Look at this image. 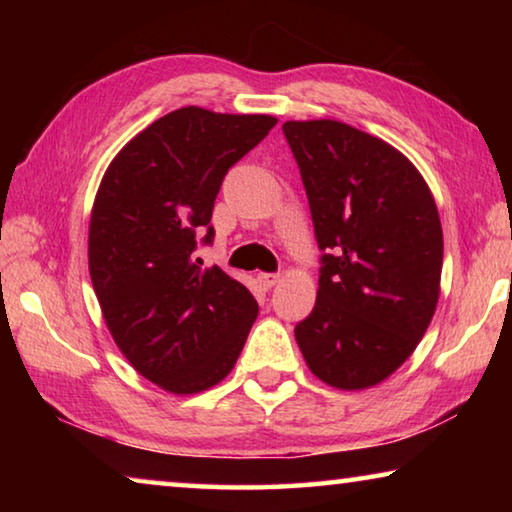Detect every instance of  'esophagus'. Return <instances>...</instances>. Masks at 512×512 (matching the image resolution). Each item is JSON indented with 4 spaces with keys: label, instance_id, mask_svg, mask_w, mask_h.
Wrapping results in <instances>:
<instances>
[{
    "label": "esophagus",
    "instance_id": "esophagus-1",
    "mask_svg": "<svg viewBox=\"0 0 512 512\" xmlns=\"http://www.w3.org/2000/svg\"><path fill=\"white\" fill-rule=\"evenodd\" d=\"M257 282L262 284L264 289H271V287H275L277 282H280V275H277V273H259Z\"/></svg>",
    "mask_w": 512,
    "mask_h": 512
}]
</instances>
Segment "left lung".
I'll use <instances>...</instances> for the list:
<instances>
[{
	"mask_svg": "<svg viewBox=\"0 0 512 512\" xmlns=\"http://www.w3.org/2000/svg\"><path fill=\"white\" fill-rule=\"evenodd\" d=\"M320 248L318 296L296 325L309 370L343 391L411 357L438 305L443 228L420 171L334 119L287 121Z\"/></svg>",
	"mask_w": 512,
	"mask_h": 512,
	"instance_id": "8db88e82",
	"label": "left lung"
}]
</instances>
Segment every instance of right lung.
I'll return each mask as SVG.
<instances>
[{
    "label": "right lung",
    "instance_id": "add662e5",
    "mask_svg": "<svg viewBox=\"0 0 512 512\" xmlns=\"http://www.w3.org/2000/svg\"><path fill=\"white\" fill-rule=\"evenodd\" d=\"M277 124L271 115L173 110L110 162L90 219V277L131 366L176 395L201 393L235 366L257 300L198 246L214 241L225 173Z\"/></svg>",
    "mask_w": 512,
    "mask_h": 512
}]
</instances>
